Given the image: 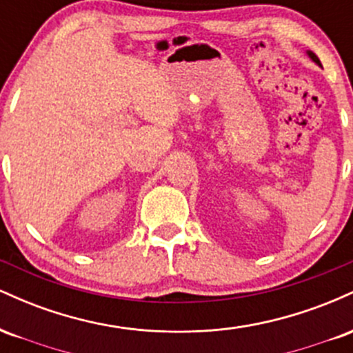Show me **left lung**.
I'll list each match as a JSON object with an SVG mask.
<instances>
[{
	"label": "left lung",
	"instance_id": "obj_1",
	"mask_svg": "<svg viewBox=\"0 0 353 353\" xmlns=\"http://www.w3.org/2000/svg\"><path fill=\"white\" fill-rule=\"evenodd\" d=\"M305 52H307V56H309V58L314 61L315 64H319V66H320V59L317 58V54H315V52H312V51H305Z\"/></svg>",
	"mask_w": 353,
	"mask_h": 353
}]
</instances>
